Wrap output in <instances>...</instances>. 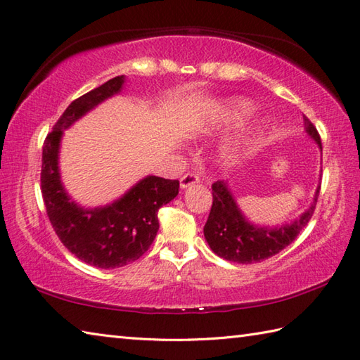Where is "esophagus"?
<instances>
[{
	"mask_svg": "<svg viewBox=\"0 0 360 360\" xmlns=\"http://www.w3.org/2000/svg\"><path fill=\"white\" fill-rule=\"evenodd\" d=\"M200 182V176L195 173H187L181 178V188H188L192 186H196Z\"/></svg>",
	"mask_w": 360,
	"mask_h": 360,
	"instance_id": "obj_1",
	"label": "esophagus"
}]
</instances>
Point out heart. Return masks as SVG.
<instances>
[{"instance_id": "obj_1", "label": "heart", "mask_w": 360, "mask_h": 360, "mask_svg": "<svg viewBox=\"0 0 360 360\" xmlns=\"http://www.w3.org/2000/svg\"><path fill=\"white\" fill-rule=\"evenodd\" d=\"M254 111L255 105L248 101V98H226V101L221 103L207 106V108L200 114V117H198V122L195 125V131L198 134H205L215 131V129L235 128L241 125L248 117H250ZM257 129L258 127H254L248 129V131H243L233 136L232 139L226 141L223 147H221V158L224 160H231V162L238 159L243 155L244 148L248 147L252 136L257 133Z\"/></svg>"}]
</instances>
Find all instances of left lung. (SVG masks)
<instances>
[{
  "instance_id": "8db88e82",
  "label": "left lung",
  "mask_w": 360,
  "mask_h": 360,
  "mask_svg": "<svg viewBox=\"0 0 360 360\" xmlns=\"http://www.w3.org/2000/svg\"><path fill=\"white\" fill-rule=\"evenodd\" d=\"M303 125L304 133L322 151V142H320L316 127L311 124L308 117H303ZM319 192L320 184L316 188L309 207L290 223L264 226L252 223L244 215L227 181H217L212 186L213 204L207 223L204 226L205 241L218 257L227 259V262L240 264L263 262L289 246L302 229L309 223L316 209Z\"/></svg>"
}]
</instances>
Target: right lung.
Instances as JSON below:
<instances>
[{
    "mask_svg": "<svg viewBox=\"0 0 360 360\" xmlns=\"http://www.w3.org/2000/svg\"><path fill=\"white\" fill-rule=\"evenodd\" d=\"M125 80V75H119L75 98L43 145L41 193L53 231L71 254L102 269L127 266L141 258L159 231L158 210L179 193V181L153 174L137 181L117 200L98 207H83L66 192L60 173L65 129L120 94Z\"/></svg>",
    "mask_w": 360,
    "mask_h": 360,
    "instance_id": "1",
    "label": "right lung"
}]
</instances>
